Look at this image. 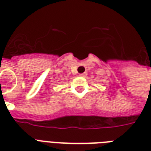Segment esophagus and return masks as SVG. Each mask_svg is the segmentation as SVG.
<instances>
[{"instance_id":"esophagus-1","label":"esophagus","mask_w":151,"mask_h":151,"mask_svg":"<svg viewBox=\"0 0 151 151\" xmlns=\"http://www.w3.org/2000/svg\"><path fill=\"white\" fill-rule=\"evenodd\" d=\"M80 77H81V78H85L86 76H87V73H80Z\"/></svg>"}]
</instances>
